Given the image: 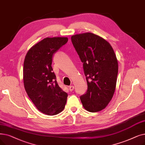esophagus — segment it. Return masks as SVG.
Returning a JSON list of instances; mask_svg holds the SVG:
<instances>
[{"mask_svg": "<svg viewBox=\"0 0 145 145\" xmlns=\"http://www.w3.org/2000/svg\"><path fill=\"white\" fill-rule=\"evenodd\" d=\"M69 89L70 90V91H72L74 89V86H72V85L70 86L69 87Z\"/></svg>", "mask_w": 145, "mask_h": 145, "instance_id": "1", "label": "esophagus"}]
</instances>
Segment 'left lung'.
Instances as JSON below:
<instances>
[{
	"label": "left lung",
	"instance_id": "obj_1",
	"mask_svg": "<svg viewBox=\"0 0 145 145\" xmlns=\"http://www.w3.org/2000/svg\"><path fill=\"white\" fill-rule=\"evenodd\" d=\"M71 40L83 67L88 85L80 98L89 112L104 110L111 100L116 88L118 60L110 44L91 33L72 35Z\"/></svg>",
	"mask_w": 145,
	"mask_h": 145
}]
</instances>
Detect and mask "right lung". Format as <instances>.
I'll list each match as a JSON object with an SVG mask.
<instances>
[{
	"label": "right lung",
	"instance_id": "1",
	"mask_svg": "<svg viewBox=\"0 0 145 145\" xmlns=\"http://www.w3.org/2000/svg\"><path fill=\"white\" fill-rule=\"evenodd\" d=\"M67 37H47L30 48L25 57V89L36 108L54 116L64 110L67 93L59 86L52 67L54 53L67 42Z\"/></svg>",
	"mask_w": 145,
	"mask_h": 145
}]
</instances>
